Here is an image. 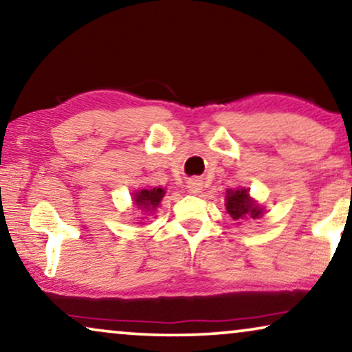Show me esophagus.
<instances>
[{
	"label": "esophagus",
	"instance_id": "esophagus-1",
	"mask_svg": "<svg viewBox=\"0 0 352 352\" xmlns=\"http://www.w3.org/2000/svg\"><path fill=\"white\" fill-rule=\"evenodd\" d=\"M187 189H189L190 194H199L201 190V181L200 179H190L187 182Z\"/></svg>",
	"mask_w": 352,
	"mask_h": 352
}]
</instances>
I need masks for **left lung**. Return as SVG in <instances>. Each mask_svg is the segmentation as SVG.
<instances>
[{
	"label": "left lung",
	"mask_w": 352,
	"mask_h": 352,
	"mask_svg": "<svg viewBox=\"0 0 352 352\" xmlns=\"http://www.w3.org/2000/svg\"><path fill=\"white\" fill-rule=\"evenodd\" d=\"M226 210H228V213L234 219H243L247 216L256 219L263 216V208L250 197L247 189L228 190V195H226Z\"/></svg>",
	"instance_id": "left-lung-1"
}]
</instances>
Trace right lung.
<instances>
[{
    "label": "right lung",
    "instance_id": "add662e5",
    "mask_svg": "<svg viewBox=\"0 0 352 352\" xmlns=\"http://www.w3.org/2000/svg\"><path fill=\"white\" fill-rule=\"evenodd\" d=\"M163 195H165V190L160 189V187H158V189L157 187H153V189H142L134 194L133 201L139 210L152 213V211L160 205Z\"/></svg>",
    "mask_w": 352,
    "mask_h": 352
}]
</instances>
